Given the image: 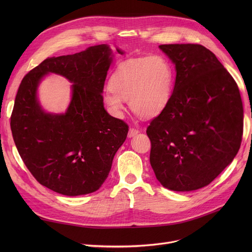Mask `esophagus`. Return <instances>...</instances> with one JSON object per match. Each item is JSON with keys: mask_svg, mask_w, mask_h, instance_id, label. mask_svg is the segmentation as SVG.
<instances>
[{"mask_svg": "<svg viewBox=\"0 0 252 252\" xmlns=\"http://www.w3.org/2000/svg\"><path fill=\"white\" fill-rule=\"evenodd\" d=\"M137 134H139V130H138L137 128H135V127H130V128L128 129V134H127V136H128V138H131V137L136 136Z\"/></svg>", "mask_w": 252, "mask_h": 252, "instance_id": "esophagus-1", "label": "esophagus"}]
</instances>
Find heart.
<instances>
[{
	"label": "heart",
	"instance_id": "heart-1",
	"mask_svg": "<svg viewBox=\"0 0 252 252\" xmlns=\"http://www.w3.org/2000/svg\"><path fill=\"white\" fill-rule=\"evenodd\" d=\"M103 101L111 112L122 117L126 101L145 118L161 114L169 105L175 88V70L161 55L131 58L117 65Z\"/></svg>",
	"mask_w": 252,
	"mask_h": 252
}]
</instances>
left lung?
<instances>
[{
    "label": "left lung",
    "instance_id": "1",
    "mask_svg": "<svg viewBox=\"0 0 252 252\" xmlns=\"http://www.w3.org/2000/svg\"><path fill=\"white\" fill-rule=\"evenodd\" d=\"M176 68L167 108L146 133L156 179L171 191L207 186L239 151L243 106L232 75L213 52L198 44L161 45Z\"/></svg>",
    "mask_w": 252,
    "mask_h": 252
}]
</instances>
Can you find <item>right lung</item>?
Returning a JSON list of instances; mask_svg holds the SVG:
<instances>
[{
	"mask_svg": "<svg viewBox=\"0 0 252 252\" xmlns=\"http://www.w3.org/2000/svg\"><path fill=\"white\" fill-rule=\"evenodd\" d=\"M116 53L125 54L117 47ZM113 57L102 44L48 58L19 86L11 116L13 139L32 175L52 191L66 196L97 191L126 139L127 125L104 108L103 88ZM52 73L72 83L71 102L62 114L47 113L38 99L39 85Z\"/></svg>",
	"mask_w": 252,
	"mask_h": 252,
	"instance_id": "right-lung-1",
	"label": "right lung"
}]
</instances>
